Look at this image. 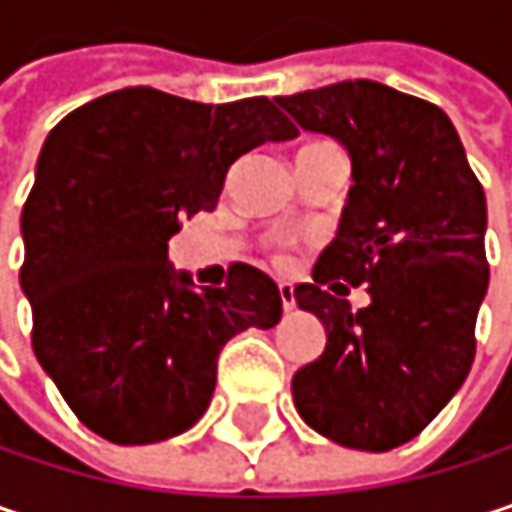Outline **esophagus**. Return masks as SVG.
Here are the masks:
<instances>
[{
    "label": "esophagus",
    "mask_w": 512,
    "mask_h": 512,
    "mask_svg": "<svg viewBox=\"0 0 512 512\" xmlns=\"http://www.w3.org/2000/svg\"><path fill=\"white\" fill-rule=\"evenodd\" d=\"M278 296H281V307L284 310H293L296 307V290L290 284H278Z\"/></svg>",
    "instance_id": "1"
}]
</instances>
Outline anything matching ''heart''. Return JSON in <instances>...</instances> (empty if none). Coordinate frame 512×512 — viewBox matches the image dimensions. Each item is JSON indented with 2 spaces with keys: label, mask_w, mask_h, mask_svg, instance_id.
Wrapping results in <instances>:
<instances>
[{
  "label": "heart",
  "mask_w": 512,
  "mask_h": 512,
  "mask_svg": "<svg viewBox=\"0 0 512 512\" xmlns=\"http://www.w3.org/2000/svg\"><path fill=\"white\" fill-rule=\"evenodd\" d=\"M310 146H319V143H310ZM275 263H278L281 269H293V266H296V255H293V243H290V240H281V243H278Z\"/></svg>",
  "instance_id": "1"
}]
</instances>
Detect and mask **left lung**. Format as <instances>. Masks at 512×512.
<instances>
[{"label": "left lung", "mask_w": 512, "mask_h": 512, "mask_svg": "<svg viewBox=\"0 0 512 512\" xmlns=\"http://www.w3.org/2000/svg\"><path fill=\"white\" fill-rule=\"evenodd\" d=\"M304 131L351 155L334 243L296 302L322 319L325 351L293 375L302 419L322 437L390 451L419 437L466 381L489 284L487 196L442 108L378 81L275 99ZM367 284L373 302L342 299Z\"/></svg>", "instance_id": "8db88e82"}]
</instances>
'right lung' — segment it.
<instances>
[{"instance_id": "1", "label": "right lung", "mask_w": 512, "mask_h": 512, "mask_svg": "<svg viewBox=\"0 0 512 512\" xmlns=\"http://www.w3.org/2000/svg\"><path fill=\"white\" fill-rule=\"evenodd\" d=\"M296 134L266 96L202 105L155 87L99 96L49 131L23 205L20 284L31 349L93 434H184L208 410L222 346L278 325L269 275L231 263L225 284L196 290L166 240L216 208L240 155Z\"/></svg>"}]
</instances>
